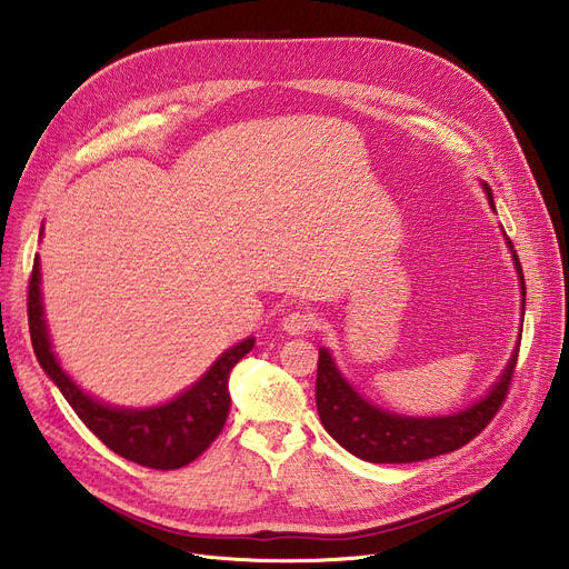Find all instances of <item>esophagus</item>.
<instances>
[{
    "label": "esophagus",
    "instance_id": "esophagus-1",
    "mask_svg": "<svg viewBox=\"0 0 569 569\" xmlns=\"http://www.w3.org/2000/svg\"><path fill=\"white\" fill-rule=\"evenodd\" d=\"M315 315L308 310H291L282 317V329L289 336H306L315 329Z\"/></svg>",
    "mask_w": 569,
    "mask_h": 569
}]
</instances>
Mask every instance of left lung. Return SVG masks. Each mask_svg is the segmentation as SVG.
<instances>
[{
    "label": "left lung",
    "instance_id": "obj_1",
    "mask_svg": "<svg viewBox=\"0 0 569 569\" xmlns=\"http://www.w3.org/2000/svg\"><path fill=\"white\" fill-rule=\"evenodd\" d=\"M489 203L493 206V197L489 184H483ZM509 248L513 254V263L519 270L521 293H523V310H526V282L521 273V263L517 252H513L511 240ZM519 349L513 351L511 361L507 363L500 380L493 389L486 393L472 408L451 415V417H400L387 412L377 405L363 400L355 387L347 385L345 377L338 372L333 359L327 349H319L317 361V412L329 430V436L342 445L349 453H355L370 463H415L426 461V458L449 453L466 447L475 440L479 432L491 423V419L502 408L507 398L513 368H517Z\"/></svg>",
    "mask_w": 569,
    "mask_h": 569
}]
</instances>
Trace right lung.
<instances>
[{
  "label": "right lung",
  "mask_w": 569,
  "mask_h": 569,
  "mask_svg": "<svg viewBox=\"0 0 569 569\" xmlns=\"http://www.w3.org/2000/svg\"><path fill=\"white\" fill-rule=\"evenodd\" d=\"M39 266V257H34L30 289H27V319H30L32 347L41 368L58 385L78 419L108 449L131 463L152 470H178L192 463L224 428L231 405L229 372L254 347V338L227 349L194 387H189L167 405L150 410L108 408V405L80 391L52 355L43 319Z\"/></svg>",
  "instance_id": "1"
}]
</instances>
